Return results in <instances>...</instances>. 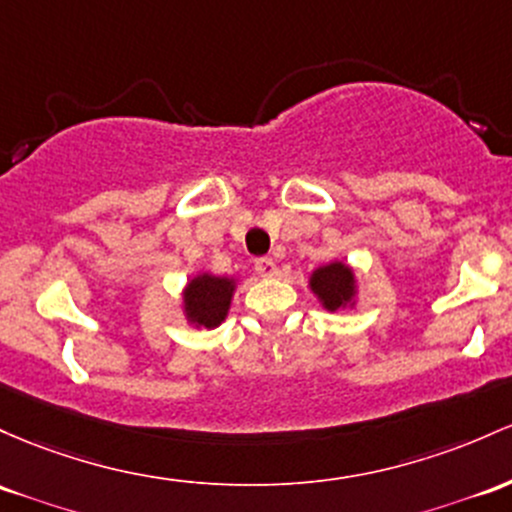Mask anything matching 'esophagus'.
I'll list each match as a JSON object with an SVG mask.
<instances>
[{
  "label": "esophagus",
  "mask_w": 512,
  "mask_h": 512,
  "mask_svg": "<svg viewBox=\"0 0 512 512\" xmlns=\"http://www.w3.org/2000/svg\"><path fill=\"white\" fill-rule=\"evenodd\" d=\"M255 272L260 274V277H274V274H277V262H274V257H260V260H255Z\"/></svg>",
  "instance_id": "esophagus-1"
}]
</instances>
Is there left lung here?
<instances>
[{
	"mask_svg": "<svg viewBox=\"0 0 512 512\" xmlns=\"http://www.w3.org/2000/svg\"><path fill=\"white\" fill-rule=\"evenodd\" d=\"M311 291L323 303L325 311H340L355 303L357 279L355 272L345 262H330V265L318 267L311 274Z\"/></svg>",
	"mask_w": 512,
	"mask_h": 512,
	"instance_id": "obj_1",
	"label": "left lung"
}]
</instances>
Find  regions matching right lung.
Here are the masks:
<instances>
[{
    "label": "right lung",
    "instance_id": "add662e5",
    "mask_svg": "<svg viewBox=\"0 0 512 512\" xmlns=\"http://www.w3.org/2000/svg\"><path fill=\"white\" fill-rule=\"evenodd\" d=\"M235 279L201 272L184 289V313L196 328H216L228 316Z\"/></svg>",
    "mask_w": 512,
    "mask_h": 512
}]
</instances>
